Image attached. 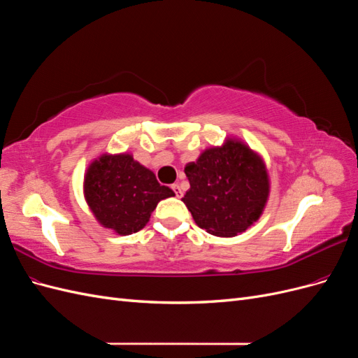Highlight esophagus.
Masks as SVG:
<instances>
[{"label":"esophagus","instance_id":"1","mask_svg":"<svg viewBox=\"0 0 358 358\" xmlns=\"http://www.w3.org/2000/svg\"><path fill=\"white\" fill-rule=\"evenodd\" d=\"M171 189H173V192H175V196H176L178 199H180V197L183 196V192H182V189H180V187L178 185V183H173Z\"/></svg>","mask_w":358,"mask_h":358}]
</instances>
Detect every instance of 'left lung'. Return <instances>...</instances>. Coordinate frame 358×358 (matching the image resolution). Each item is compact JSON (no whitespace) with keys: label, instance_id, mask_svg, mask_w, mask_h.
<instances>
[{"label":"left lung","instance_id":"left-lung-1","mask_svg":"<svg viewBox=\"0 0 358 358\" xmlns=\"http://www.w3.org/2000/svg\"><path fill=\"white\" fill-rule=\"evenodd\" d=\"M191 188L183 196L194 221L208 233L233 237L263 213L268 175L263 159L239 140L206 149L185 167Z\"/></svg>","mask_w":358,"mask_h":358}]
</instances>
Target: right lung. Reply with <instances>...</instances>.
Segmentation results:
<instances>
[{"instance_id": "right-lung-1", "label": "right lung", "mask_w": 358, "mask_h": 358, "mask_svg": "<svg viewBox=\"0 0 358 358\" xmlns=\"http://www.w3.org/2000/svg\"><path fill=\"white\" fill-rule=\"evenodd\" d=\"M83 189L96 221L121 236L142 230L158 201L175 196L129 154H104L92 161Z\"/></svg>"}]
</instances>
